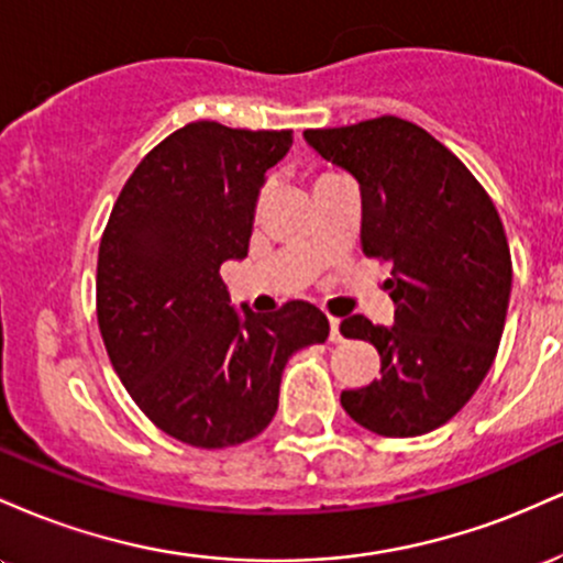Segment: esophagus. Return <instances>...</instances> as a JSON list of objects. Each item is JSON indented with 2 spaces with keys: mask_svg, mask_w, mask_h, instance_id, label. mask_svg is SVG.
Listing matches in <instances>:
<instances>
[{
  "mask_svg": "<svg viewBox=\"0 0 563 563\" xmlns=\"http://www.w3.org/2000/svg\"><path fill=\"white\" fill-rule=\"evenodd\" d=\"M328 322H331V341L344 339V335H341V320L339 318H331Z\"/></svg>",
  "mask_w": 563,
  "mask_h": 563,
  "instance_id": "esophagus-1",
  "label": "esophagus"
}]
</instances>
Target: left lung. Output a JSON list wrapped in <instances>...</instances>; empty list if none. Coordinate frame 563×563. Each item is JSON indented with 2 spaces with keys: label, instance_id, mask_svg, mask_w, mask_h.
I'll use <instances>...</instances> for the list:
<instances>
[{
  "label": "left lung",
  "instance_id": "left-lung-1",
  "mask_svg": "<svg viewBox=\"0 0 563 563\" xmlns=\"http://www.w3.org/2000/svg\"><path fill=\"white\" fill-rule=\"evenodd\" d=\"M303 140L357 179L365 256L391 262L394 325L341 322L378 349L380 378L341 391V407L373 434H429L479 389L506 325L514 273L495 203L442 142L397 115Z\"/></svg>",
  "mask_w": 563,
  "mask_h": 563
}]
</instances>
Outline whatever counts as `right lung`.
<instances>
[{
	"mask_svg": "<svg viewBox=\"0 0 563 563\" xmlns=\"http://www.w3.org/2000/svg\"><path fill=\"white\" fill-rule=\"evenodd\" d=\"M290 145L288 129H177L140 161L102 232L97 322L113 371L161 431L192 448L262 434L290 354L331 333L309 301L238 312L219 275L249 256L267 169Z\"/></svg>",
	"mask_w": 563,
	"mask_h": 563,
	"instance_id": "obj_1",
	"label": "right lung"
}]
</instances>
